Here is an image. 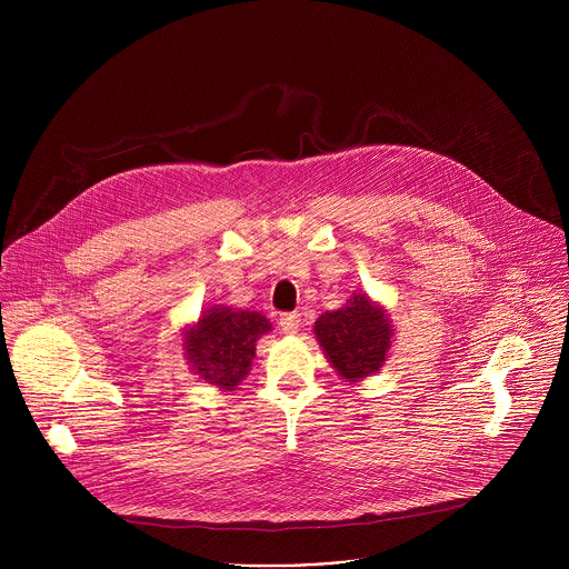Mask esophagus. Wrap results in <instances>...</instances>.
<instances>
[{
	"label": "esophagus",
	"instance_id": "1",
	"mask_svg": "<svg viewBox=\"0 0 569 569\" xmlns=\"http://www.w3.org/2000/svg\"><path fill=\"white\" fill-rule=\"evenodd\" d=\"M279 327H281V333L286 336H295L299 329H301V315L299 312H286L279 317Z\"/></svg>",
	"mask_w": 569,
	"mask_h": 569
}]
</instances>
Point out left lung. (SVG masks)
Listing matches in <instances>:
<instances>
[{
  "label": "left lung",
  "instance_id": "obj_1",
  "mask_svg": "<svg viewBox=\"0 0 569 569\" xmlns=\"http://www.w3.org/2000/svg\"><path fill=\"white\" fill-rule=\"evenodd\" d=\"M315 336L333 369L347 382H358L382 367L393 329L382 306L353 292L340 310L319 315Z\"/></svg>",
  "mask_w": 569,
  "mask_h": 569
}]
</instances>
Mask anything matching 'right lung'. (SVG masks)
Instances as JSON below:
<instances>
[{"label":"right lung","instance_id":"1","mask_svg":"<svg viewBox=\"0 0 569 569\" xmlns=\"http://www.w3.org/2000/svg\"><path fill=\"white\" fill-rule=\"evenodd\" d=\"M272 323L257 310L213 306L184 331V356L196 376L220 389H236L257 356V340Z\"/></svg>","mask_w":569,"mask_h":569}]
</instances>
